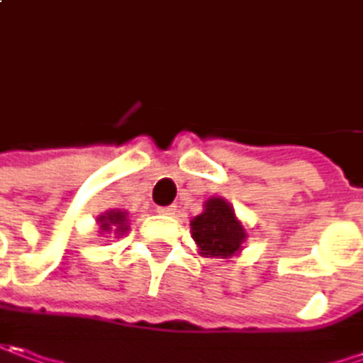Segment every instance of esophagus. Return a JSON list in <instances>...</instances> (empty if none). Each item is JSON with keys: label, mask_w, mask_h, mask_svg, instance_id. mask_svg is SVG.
<instances>
[{"label": "esophagus", "mask_w": 363, "mask_h": 363, "mask_svg": "<svg viewBox=\"0 0 363 363\" xmlns=\"http://www.w3.org/2000/svg\"><path fill=\"white\" fill-rule=\"evenodd\" d=\"M157 213L158 215H167V217H172V215L177 213V208H174V206H158Z\"/></svg>", "instance_id": "1"}]
</instances>
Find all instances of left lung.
I'll list each match as a JSON object with an SVG mask.
<instances>
[{
	"instance_id": "1",
	"label": "left lung",
	"mask_w": 363,
	"mask_h": 363,
	"mask_svg": "<svg viewBox=\"0 0 363 363\" xmlns=\"http://www.w3.org/2000/svg\"><path fill=\"white\" fill-rule=\"evenodd\" d=\"M191 233L203 255L223 259L235 255L245 239L243 225L225 199H208L205 211L191 220Z\"/></svg>"
}]
</instances>
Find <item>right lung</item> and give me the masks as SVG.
<instances>
[{
	"label": "right lung",
	"mask_w": 363,
	"mask_h": 363,
	"mask_svg": "<svg viewBox=\"0 0 363 363\" xmlns=\"http://www.w3.org/2000/svg\"><path fill=\"white\" fill-rule=\"evenodd\" d=\"M100 229L102 231H114L116 233H126L128 231V225H126V213H122V211H110L106 213L104 217H100Z\"/></svg>",
	"instance_id": "1"
}]
</instances>
